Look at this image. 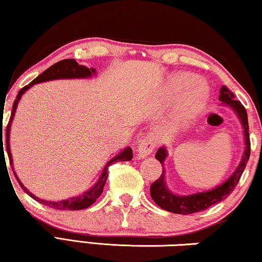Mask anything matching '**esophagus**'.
<instances>
[{
  "mask_svg": "<svg viewBox=\"0 0 262 262\" xmlns=\"http://www.w3.org/2000/svg\"><path fill=\"white\" fill-rule=\"evenodd\" d=\"M156 147V144H155V140L151 139V137L149 136H145L142 139L141 143L139 144V147L136 149V155L139 158H144L149 156L150 154L152 152V150Z\"/></svg>",
  "mask_w": 262,
  "mask_h": 262,
  "instance_id": "1",
  "label": "esophagus"
}]
</instances>
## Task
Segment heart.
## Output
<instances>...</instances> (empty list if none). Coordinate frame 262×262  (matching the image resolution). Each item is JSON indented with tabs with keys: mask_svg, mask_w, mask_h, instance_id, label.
Segmentation results:
<instances>
[{
	"mask_svg": "<svg viewBox=\"0 0 262 262\" xmlns=\"http://www.w3.org/2000/svg\"><path fill=\"white\" fill-rule=\"evenodd\" d=\"M185 88L186 90L181 95L176 114L178 127H186L193 122L205 110L208 101L207 86L201 81H198L195 75L189 73H178L171 77L166 99L174 100Z\"/></svg>",
	"mask_w": 262,
	"mask_h": 262,
	"instance_id": "1",
	"label": "heart"
}]
</instances>
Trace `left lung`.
<instances>
[{
    "mask_svg": "<svg viewBox=\"0 0 262 262\" xmlns=\"http://www.w3.org/2000/svg\"><path fill=\"white\" fill-rule=\"evenodd\" d=\"M219 99L221 101V105L228 106V107H230L233 111L234 114L238 117L239 122H241V125L243 127L244 151H243L241 162H239L238 166L236 170H234L233 173L230 176L224 183L216 186L215 188L205 190V192L193 193L189 195H178L172 192L166 185L164 162H165V159L167 158L168 152H167L166 147L162 145V147L157 150L155 157H156L159 161V163L162 164L163 172H162V176L159 177V178L151 185V187H150V195H151L152 200L157 206L161 207L162 209L174 212V214H183V215H188V214H193V212H199L201 210H205L210 206L215 205V203L221 202L222 200H224V199H227L229 195L233 192L234 187H236L239 179H241L242 173L244 172V170H245L248 158H250V152H251L247 113H246L245 107L242 105L241 101L234 99V95L225 85L221 88Z\"/></svg>",
    "mask_w": 262,
    "mask_h": 262,
    "instance_id": "obj_1",
    "label": "left lung"
}]
</instances>
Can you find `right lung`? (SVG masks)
<instances>
[{
    "mask_svg": "<svg viewBox=\"0 0 262 262\" xmlns=\"http://www.w3.org/2000/svg\"><path fill=\"white\" fill-rule=\"evenodd\" d=\"M97 75V70L95 68H88L85 66L79 64L78 62L75 61V59H66L56 62L55 64L51 66L50 68L46 69L45 72L41 73L38 77H35L32 82H31L29 85L24 86L23 89H20V91L17 95L16 99L14 101V106H12V112H11V117L10 120H9L8 127H7V132H6V137H7V151H8V157H9V162H10V165L14 170V173L17 181H18L20 187L24 189V192L30 195L33 200L38 201L41 205L48 206L50 208H53V209H57V210H82L85 209V208L90 207L92 203H95L97 199L100 196V194L103 193L104 186L106 180H107V176H108V166L112 165L115 162H128L133 158V150L130 147H126L123 150H121L117 156H114L112 159H110L106 164L105 167L101 171V173L99 176L98 180L91 186L90 188L86 189L85 192L81 193L77 196H73L69 198L67 200H61V201H48V200H43V199H40L38 196H35L34 194H32L30 190L25 187V186L21 184V181L19 180L18 177H17L15 168H14V163H12V155H11V150H10V144H9V141H10V127L12 120H14L17 106H18L19 100L21 98L26 91L29 90L30 88H32L34 84L38 83H45V82H50V81H55V79H79V78H91L92 76H96ZM2 143H3V130L0 129V144L2 148Z\"/></svg>",
    "mask_w": 262,
    "mask_h": 262,
    "instance_id": "obj_1",
    "label": "right lung"
}]
</instances>
